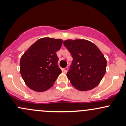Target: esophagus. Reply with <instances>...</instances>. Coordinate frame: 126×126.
Listing matches in <instances>:
<instances>
[{
  "mask_svg": "<svg viewBox=\"0 0 126 126\" xmlns=\"http://www.w3.org/2000/svg\"><path fill=\"white\" fill-rule=\"evenodd\" d=\"M68 67H65V68L63 69V73H66L67 72V71H68Z\"/></svg>",
  "mask_w": 126,
  "mask_h": 126,
  "instance_id": "1",
  "label": "esophagus"
}]
</instances>
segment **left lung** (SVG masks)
I'll return each instance as SVG.
<instances>
[{
	"label": "left lung",
	"mask_w": 126,
	"mask_h": 126,
	"mask_svg": "<svg viewBox=\"0 0 126 126\" xmlns=\"http://www.w3.org/2000/svg\"><path fill=\"white\" fill-rule=\"evenodd\" d=\"M63 44L73 62L67 76L75 88L88 91L96 87L106 73V59L94 43L86 40H67Z\"/></svg>",
	"instance_id": "obj_1"
}]
</instances>
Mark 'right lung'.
Masks as SVG:
<instances>
[{
  "instance_id": "right-lung-1",
  "label": "right lung",
  "mask_w": 126,
  "mask_h": 126,
  "mask_svg": "<svg viewBox=\"0 0 126 126\" xmlns=\"http://www.w3.org/2000/svg\"><path fill=\"white\" fill-rule=\"evenodd\" d=\"M63 44L61 39L42 38L21 57L20 74L27 86L37 92L45 91L53 85L62 72L58 67L56 52Z\"/></svg>"
}]
</instances>
